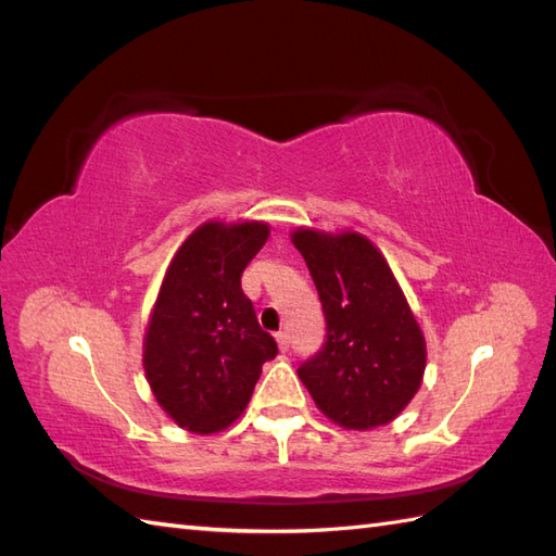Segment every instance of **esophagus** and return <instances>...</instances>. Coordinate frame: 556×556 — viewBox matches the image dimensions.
I'll return each mask as SVG.
<instances>
[{
    "label": "esophagus",
    "mask_w": 556,
    "mask_h": 556,
    "mask_svg": "<svg viewBox=\"0 0 556 556\" xmlns=\"http://www.w3.org/2000/svg\"><path fill=\"white\" fill-rule=\"evenodd\" d=\"M277 344H279V351H289L291 346V339L287 332H277Z\"/></svg>",
    "instance_id": "esophagus-1"
}]
</instances>
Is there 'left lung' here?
I'll list each match as a JSON object with an SVG mask.
<instances>
[{"instance_id":"left-lung-1","label":"left lung","mask_w":556,"mask_h":556,"mask_svg":"<svg viewBox=\"0 0 556 556\" xmlns=\"http://www.w3.org/2000/svg\"><path fill=\"white\" fill-rule=\"evenodd\" d=\"M320 293L327 341L299 368L315 406L346 430L392 422L416 396L425 337L392 267L358 231L291 233Z\"/></svg>"}]
</instances>
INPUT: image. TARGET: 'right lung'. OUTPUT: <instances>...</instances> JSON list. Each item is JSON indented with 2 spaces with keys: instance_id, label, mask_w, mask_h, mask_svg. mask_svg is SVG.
Listing matches in <instances>:
<instances>
[{
  "instance_id": "obj_1",
  "label": "right lung",
  "mask_w": 556,
  "mask_h": 556,
  "mask_svg": "<svg viewBox=\"0 0 556 556\" xmlns=\"http://www.w3.org/2000/svg\"><path fill=\"white\" fill-rule=\"evenodd\" d=\"M269 236L265 222H205L162 279L143 341L148 384L188 432L212 434L241 416L277 341L241 289L245 265Z\"/></svg>"
}]
</instances>
